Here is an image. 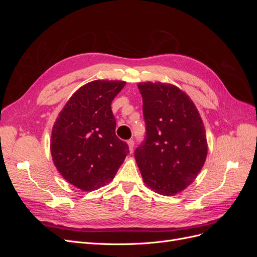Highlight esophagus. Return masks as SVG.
Returning <instances> with one entry per match:
<instances>
[{
  "mask_svg": "<svg viewBox=\"0 0 257 257\" xmlns=\"http://www.w3.org/2000/svg\"><path fill=\"white\" fill-rule=\"evenodd\" d=\"M127 145H128L130 152L132 153V152H133V149H134V141H132V139H130V141H127Z\"/></svg>",
  "mask_w": 257,
  "mask_h": 257,
  "instance_id": "1",
  "label": "esophagus"
}]
</instances>
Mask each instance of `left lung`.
<instances>
[{
  "mask_svg": "<svg viewBox=\"0 0 257 257\" xmlns=\"http://www.w3.org/2000/svg\"><path fill=\"white\" fill-rule=\"evenodd\" d=\"M147 136L135 151L145 184L174 196L195 180L208 153L206 130L195 104L177 85L139 82Z\"/></svg>",
  "mask_w": 257,
  "mask_h": 257,
  "instance_id": "left-lung-1",
  "label": "left lung"
}]
</instances>
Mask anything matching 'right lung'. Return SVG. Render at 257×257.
Instances as JSON below:
<instances>
[{
    "mask_svg": "<svg viewBox=\"0 0 257 257\" xmlns=\"http://www.w3.org/2000/svg\"><path fill=\"white\" fill-rule=\"evenodd\" d=\"M126 84L94 80L77 90L58 114L51 132L53 164L65 180L83 192L109 183L128 154L115 136L111 102Z\"/></svg>",
    "mask_w": 257,
    "mask_h": 257,
    "instance_id": "add662e5",
    "label": "right lung"
}]
</instances>
